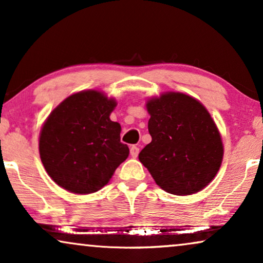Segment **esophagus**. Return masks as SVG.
I'll use <instances>...</instances> for the list:
<instances>
[{"instance_id": "1", "label": "esophagus", "mask_w": 263, "mask_h": 263, "mask_svg": "<svg viewBox=\"0 0 263 263\" xmlns=\"http://www.w3.org/2000/svg\"><path fill=\"white\" fill-rule=\"evenodd\" d=\"M139 154V147L138 146H132L130 147V156L133 158H136Z\"/></svg>"}]
</instances>
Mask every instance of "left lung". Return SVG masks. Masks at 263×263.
Masks as SVG:
<instances>
[{
  "instance_id": "left-lung-1",
  "label": "left lung",
  "mask_w": 263,
  "mask_h": 263,
  "mask_svg": "<svg viewBox=\"0 0 263 263\" xmlns=\"http://www.w3.org/2000/svg\"><path fill=\"white\" fill-rule=\"evenodd\" d=\"M152 141L139 154L161 189L192 195L213 181L224 146L211 114L199 100L181 92H165L147 100Z\"/></svg>"
}]
</instances>
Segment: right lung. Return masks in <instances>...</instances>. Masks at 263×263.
Here are the masks:
<instances>
[{
	"instance_id": "obj_1",
	"label": "right lung",
	"mask_w": 263,
	"mask_h": 263,
	"mask_svg": "<svg viewBox=\"0 0 263 263\" xmlns=\"http://www.w3.org/2000/svg\"><path fill=\"white\" fill-rule=\"evenodd\" d=\"M115 98L97 89L67 97L51 111L39 134V156L61 188L92 194L109 183L129 148L121 142V125L110 120Z\"/></svg>"
}]
</instances>
